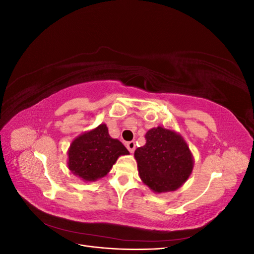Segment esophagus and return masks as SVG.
Instances as JSON below:
<instances>
[{
  "mask_svg": "<svg viewBox=\"0 0 254 254\" xmlns=\"http://www.w3.org/2000/svg\"><path fill=\"white\" fill-rule=\"evenodd\" d=\"M126 147L127 149L130 151V152H133L134 149H135V142L134 141H130V142H127L126 143Z\"/></svg>",
  "mask_w": 254,
  "mask_h": 254,
  "instance_id": "obj_1",
  "label": "esophagus"
}]
</instances>
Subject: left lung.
<instances>
[{"instance_id":"1","label":"left lung","mask_w":254,"mask_h":254,"mask_svg":"<svg viewBox=\"0 0 254 254\" xmlns=\"http://www.w3.org/2000/svg\"><path fill=\"white\" fill-rule=\"evenodd\" d=\"M145 137L146 144L134 151L143 183L157 194L181 188L194 167V157L183 136L158 126L149 129Z\"/></svg>"}]
</instances>
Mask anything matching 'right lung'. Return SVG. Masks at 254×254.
<instances>
[{
  "label": "right lung",
  "mask_w": 254,
  "mask_h": 254,
  "mask_svg": "<svg viewBox=\"0 0 254 254\" xmlns=\"http://www.w3.org/2000/svg\"><path fill=\"white\" fill-rule=\"evenodd\" d=\"M129 151L118 139L109 135L106 124L78 135L67 150V167L86 182L101 179L110 172L121 156Z\"/></svg>",
  "instance_id": "obj_1"
}]
</instances>
